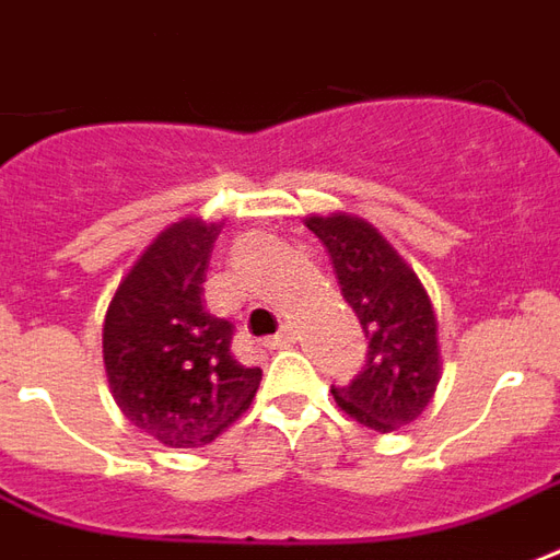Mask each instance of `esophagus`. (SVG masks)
<instances>
[{"label":"esophagus","instance_id":"1","mask_svg":"<svg viewBox=\"0 0 560 560\" xmlns=\"http://www.w3.org/2000/svg\"><path fill=\"white\" fill-rule=\"evenodd\" d=\"M295 342V330L283 328L280 334H275L271 340H268V349H289Z\"/></svg>","mask_w":560,"mask_h":560}]
</instances>
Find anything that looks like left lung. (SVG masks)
<instances>
[{
	"label": "left lung",
	"mask_w": 560,
	"mask_h": 560,
	"mask_svg": "<svg viewBox=\"0 0 560 560\" xmlns=\"http://www.w3.org/2000/svg\"><path fill=\"white\" fill-rule=\"evenodd\" d=\"M325 244L342 298L364 328L366 364L349 385L330 387L346 415L375 432L420 418L442 378L439 322L427 289L382 232L352 214L310 218Z\"/></svg>",
	"instance_id": "8db88e82"
}]
</instances>
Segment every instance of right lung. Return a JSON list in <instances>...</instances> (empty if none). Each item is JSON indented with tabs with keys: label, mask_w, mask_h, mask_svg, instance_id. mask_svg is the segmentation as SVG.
Here are the masks:
<instances>
[{
	"label": "right lung",
	"mask_w": 560,
	"mask_h": 560,
	"mask_svg": "<svg viewBox=\"0 0 560 560\" xmlns=\"http://www.w3.org/2000/svg\"><path fill=\"white\" fill-rule=\"evenodd\" d=\"M220 223L163 230L118 283L104 319V366L121 415L166 447H199L247 411L259 366L232 354V322L202 298Z\"/></svg>",
	"instance_id": "obj_1"
}]
</instances>
